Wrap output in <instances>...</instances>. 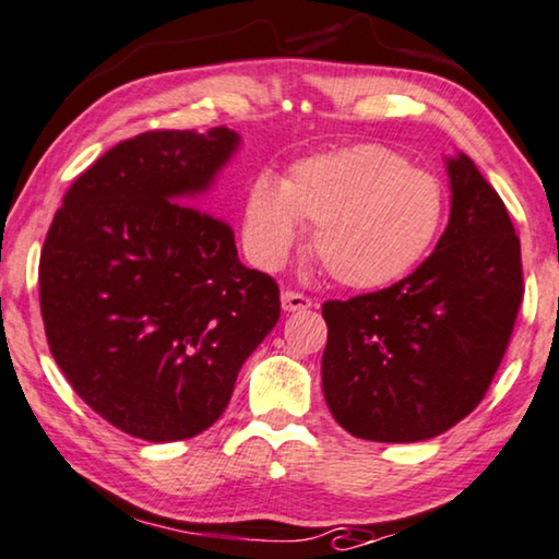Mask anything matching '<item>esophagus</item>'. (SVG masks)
I'll return each mask as SVG.
<instances>
[{
  "mask_svg": "<svg viewBox=\"0 0 559 559\" xmlns=\"http://www.w3.org/2000/svg\"><path fill=\"white\" fill-rule=\"evenodd\" d=\"M281 306H283V311H306V308H311L313 306V301H311V296H306V294H298V290H283L281 294Z\"/></svg>",
  "mask_w": 559,
  "mask_h": 559,
  "instance_id": "34e87169",
  "label": "esophagus"
}]
</instances>
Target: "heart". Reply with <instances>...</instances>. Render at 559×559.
<instances>
[{
  "label": "heart",
  "mask_w": 559,
  "mask_h": 559,
  "mask_svg": "<svg viewBox=\"0 0 559 559\" xmlns=\"http://www.w3.org/2000/svg\"><path fill=\"white\" fill-rule=\"evenodd\" d=\"M447 218L437 175L394 150L354 145L311 157L276 186L258 178L246 203V243L263 265H278L316 226L313 253L348 288H384L431 253Z\"/></svg>",
  "instance_id": "b5f03b06"
}]
</instances>
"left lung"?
<instances>
[{"label":"left lung","instance_id":"obj_1","mask_svg":"<svg viewBox=\"0 0 559 559\" xmlns=\"http://www.w3.org/2000/svg\"><path fill=\"white\" fill-rule=\"evenodd\" d=\"M452 213L437 251L394 286L323 304L321 381L348 435L421 441L477 409L510 346L522 255L510 213L466 155L447 160Z\"/></svg>","mask_w":559,"mask_h":559}]
</instances>
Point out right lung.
<instances>
[{"label":"right lung","instance_id":"add662e5","mask_svg":"<svg viewBox=\"0 0 559 559\" xmlns=\"http://www.w3.org/2000/svg\"><path fill=\"white\" fill-rule=\"evenodd\" d=\"M240 138L228 128L150 130L72 182L39 255L49 352L105 421L145 441L205 431L281 316L278 283L238 261L207 213Z\"/></svg>","mask_w":559,"mask_h":559}]
</instances>
